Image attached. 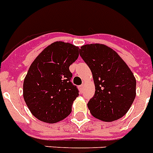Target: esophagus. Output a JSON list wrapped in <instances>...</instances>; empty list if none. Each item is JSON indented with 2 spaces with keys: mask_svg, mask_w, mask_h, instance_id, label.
Instances as JSON below:
<instances>
[{
  "mask_svg": "<svg viewBox=\"0 0 153 153\" xmlns=\"http://www.w3.org/2000/svg\"><path fill=\"white\" fill-rule=\"evenodd\" d=\"M84 85H79V90H80V92H83V89H84Z\"/></svg>",
  "mask_w": 153,
  "mask_h": 153,
  "instance_id": "34e87169",
  "label": "esophagus"
}]
</instances>
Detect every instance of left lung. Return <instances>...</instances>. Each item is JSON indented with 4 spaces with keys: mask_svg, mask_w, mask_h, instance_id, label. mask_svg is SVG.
<instances>
[{
    "mask_svg": "<svg viewBox=\"0 0 153 153\" xmlns=\"http://www.w3.org/2000/svg\"><path fill=\"white\" fill-rule=\"evenodd\" d=\"M79 53L92 71L96 87L94 96L87 104L91 114L103 121L122 117L136 96V80L131 71L106 45H84Z\"/></svg>",
    "mask_w": 153,
    "mask_h": 153,
    "instance_id": "1",
    "label": "left lung"
}]
</instances>
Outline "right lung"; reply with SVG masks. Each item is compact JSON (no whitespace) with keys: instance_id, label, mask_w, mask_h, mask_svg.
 I'll return each instance as SVG.
<instances>
[{"instance_id":"add662e5","label":"right lung","mask_w":153,"mask_h":153,"mask_svg":"<svg viewBox=\"0 0 153 153\" xmlns=\"http://www.w3.org/2000/svg\"><path fill=\"white\" fill-rule=\"evenodd\" d=\"M79 57V47L55 42L45 48L31 65L23 83V96L34 117L57 123L71 112L79 89L71 82L70 65Z\"/></svg>"}]
</instances>
